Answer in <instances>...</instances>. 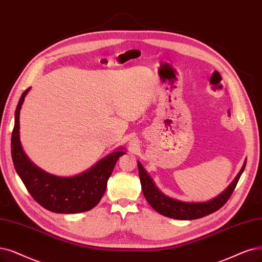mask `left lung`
Returning a JSON list of instances; mask_svg holds the SVG:
<instances>
[{"instance_id": "left-lung-1", "label": "left lung", "mask_w": 262, "mask_h": 262, "mask_svg": "<svg viewBox=\"0 0 262 262\" xmlns=\"http://www.w3.org/2000/svg\"><path fill=\"white\" fill-rule=\"evenodd\" d=\"M137 163L141 189L149 204L163 216L178 220H192L205 217L211 214V212H215L226 204L232 192L234 191L241 175L245 169L246 159L236 177L230 183L228 188L225 191H222L216 198L206 202H183L165 195L156 186V183H154L147 170L143 168L141 163L139 161Z\"/></svg>"}]
</instances>
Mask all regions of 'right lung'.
Listing matches in <instances>:
<instances>
[{"instance_id":"right-lung-1","label":"right lung","mask_w":262,"mask_h":262,"mask_svg":"<svg viewBox=\"0 0 262 262\" xmlns=\"http://www.w3.org/2000/svg\"><path fill=\"white\" fill-rule=\"evenodd\" d=\"M31 90L24 92L15 111V125L12 134V158L18 176L29 193L44 208L58 214H77L94 208L106 189V183L115 163L126 153L120 147L97 162L87 170L71 177L52 175L36 166L25 153L20 141V109L25 97Z\"/></svg>"}]
</instances>
